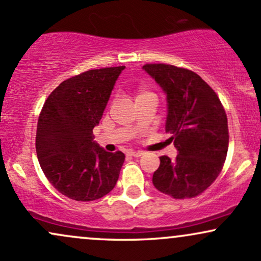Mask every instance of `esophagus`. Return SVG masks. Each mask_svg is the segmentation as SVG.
I'll use <instances>...</instances> for the list:
<instances>
[{
    "label": "esophagus",
    "instance_id": "obj_1",
    "mask_svg": "<svg viewBox=\"0 0 261 261\" xmlns=\"http://www.w3.org/2000/svg\"><path fill=\"white\" fill-rule=\"evenodd\" d=\"M128 153H130L131 155H133V157H141V155H143V152L142 151H130L128 152Z\"/></svg>",
    "mask_w": 261,
    "mask_h": 261
}]
</instances>
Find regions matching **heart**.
Listing matches in <instances>:
<instances>
[{
  "label": "heart",
  "instance_id": "1",
  "mask_svg": "<svg viewBox=\"0 0 261 261\" xmlns=\"http://www.w3.org/2000/svg\"><path fill=\"white\" fill-rule=\"evenodd\" d=\"M148 94H152V93H149L147 89H145V88H140L139 92H137V94H136V99L137 98L145 97V95H148Z\"/></svg>",
  "mask_w": 261,
  "mask_h": 261
}]
</instances>
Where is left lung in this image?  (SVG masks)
Listing matches in <instances>:
<instances>
[{
    "instance_id": "1",
    "label": "left lung",
    "mask_w": 261,
    "mask_h": 261,
    "mask_svg": "<svg viewBox=\"0 0 261 261\" xmlns=\"http://www.w3.org/2000/svg\"><path fill=\"white\" fill-rule=\"evenodd\" d=\"M167 95L166 133L178 151L167 155L153 173L161 193L185 199L206 190L220 174L228 151L227 115L217 94L199 74L173 65L142 67Z\"/></svg>"
}]
</instances>
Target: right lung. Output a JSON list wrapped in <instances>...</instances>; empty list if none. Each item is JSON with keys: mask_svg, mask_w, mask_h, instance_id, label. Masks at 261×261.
I'll return each instance as SVG.
<instances>
[{"mask_svg": "<svg viewBox=\"0 0 261 261\" xmlns=\"http://www.w3.org/2000/svg\"><path fill=\"white\" fill-rule=\"evenodd\" d=\"M125 66L91 70L64 81L45 101L35 147L47 180L62 195L93 201L109 194L125 154L107 152L94 141L110 94Z\"/></svg>", "mask_w": 261, "mask_h": 261, "instance_id": "add662e5", "label": "right lung"}]
</instances>
